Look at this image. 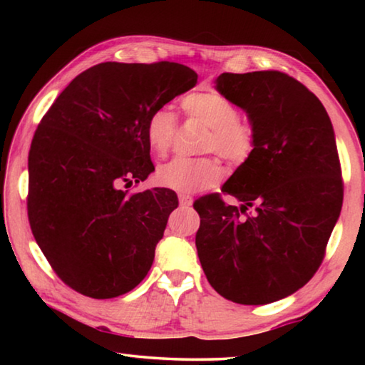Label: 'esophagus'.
Here are the masks:
<instances>
[{
	"instance_id": "1",
	"label": "esophagus",
	"mask_w": 365,
	"mask_h": 365,
	"mask_svg": "<svg viewBox=\"0 0 365 365\" xmlns=\"http://www.w3.org/2000/svg\"><path fill=\"white\" fill-rule=\"evenodd\" d=\"M178 202H180V206H191V202H193V197L191 196H188V195H183V193H180L178 195Z\"/></svg>"
}]
</instances>
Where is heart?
I'll return each mask as SVG.
<instances>
[{"mask_svg":"<svg viewBox=\"0 0 365 365\" xmlns=\"http://www.w3.org/2000/svg\"><path fill=\"white\" fill-rule=\"evenodd\" d=\"M182 108L190 119L209 127L202 140V151L219 153L235 165L245 164L257 145L255 122L238 115V108L230 98L215 90L193 91L183 98ZM178 119L169 106H159L146 120V140L151 151L165 156L174 146ZM158 182L180 193H196L212 188L224 177L219 158L178 156L158 169Z\"/></svg>","mask_w":365,"mask_h":365,"instance_id":"b5f03b06","label":"heart"}]
</instances>
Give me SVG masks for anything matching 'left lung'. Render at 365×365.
<instances>
[{
	"label": "left lung",
	"mask_w": 365,
	"mask_h": 365,
	"mask_svg": "<svg viewBox=\"0 0 365 365\" xmlns=\"http://www.w3.org/2000/svg\"><path fill=\"white\" fill-rule=\"evenodd\" d=\"M215 83L255 122L257 145L222 187L242 206L220 193L193 202L197 257L225 299L269 304L304 287L324 261L343 205L335 133L319 98L285 72H224Z\"/></svg>",
	"instance_id": "1"
}]
</instances>
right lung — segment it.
Segmentation results:
<instances>
[{
    "mask_svg": "<svg viewBox=\"0 0 365 365\" xmlns=\"http://www.w3.org/2000/svg\"><path fill=\"white\" fill-rule=\"evenodd\" d=\"M196 82L193 69L169 61L101 63L73 78L43 115L29 151L27 212L36 243L67 287L109 299L151 269L177 195L120 187L154 170L148 117Z\"/></svg>",
    "mask_w": 365,
    "mask_h": 365,
    "instance_id": "obj_1",
    "label": "right lung"
}]
</instances>
